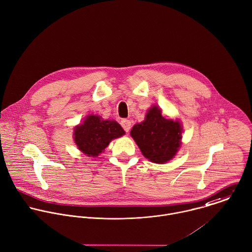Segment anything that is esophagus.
Wrapping results in <instances>:
<instances>
[{"label":"esophagus","mask_w":252,"mask_h":252,"mask_svg":"<svg viewBox=\"0 0 252 252\" xmlns=\"http://www.w3.org/2000/svg\"><path fill=\"white\" fill-rule=\"evenodd\" d=\"M121 125H122V126H123V128L125 129L126 132H128L130 130V128H131V123H130L129 120H126V119L122 120Z\"/></svg>","instance_id":"1"}]
</instances>
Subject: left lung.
I'll return each instance as SVG.
<instances>
[{
  "label": "left lung",
  "mask_w": 252,
  "mask_h": 252,
  "mask_svg": "<svg viewBox=\"0 0 252 252\" xmlns=\"http://www.w3.org/2000/svg\"><path fill=\"white\" fill-rule=\"evenodd\" d=\"M130 134L144 157L157 164L170 161L182 143L181 124L165 119L155 106L148 111L142 123L133 126Z\"/></svg>",
  "instance_id": "1"
}]
</instances>
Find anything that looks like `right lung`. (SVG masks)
<instances>
[{
	"label": "right lung",
	"instance_id": "add662e5",
	"mask_svg": "<svg viewBox=\"0 0 252 252\" xmlns=\"http://www.w3.org/2000/svg\"><path fill=\"white\" fill-rule=\"evenodd\" d=\"M125 134L116 121H104L98 116H88L82 125L74 128V141L80 151L88 156H98L112 139Z\"/></svg>",
	"mask_w": 252,
	"mask_h": 252
}]
</instances>
